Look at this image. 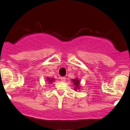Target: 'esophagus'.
Wrapping results in <instances>:
<instances>
[{
	"instance_id": "34e87169",
	"label": "esophagus",
	"mask_w": 130,
	"mask_h": 130,
	"mask_svg": "<svg viewBox=\"0 0 130 130\" xmlns=\"http://www.w3.org/2000/svg\"><path fill=\"white\" fill-rule=\"evenodd\" d=\"M60 79H61V81H62V82H65V81H66V77H62L60 78Z\"/></svg>"
}]
</instances>
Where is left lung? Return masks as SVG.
<instances>
[{"mask_svg":"<svg viewBox=\"0 0 130 130\" xmlns=\"http://www.w3.org/2000/svg\"><path fill=\"white\" fill-rule=\"evenodd\" d=\"M72 81L73 82L74 85H75V87H74V90H77V89H79L80 86V82L77 79H72Z\"/></svg>","mask_w":130,"mask_h":130,"instance_id":"8db88e82","label":"left lung"}]
</instances>
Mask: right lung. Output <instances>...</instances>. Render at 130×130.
<instances>
[{"label": "right lung", "mask_w": 130, "mask_h": 130, "mask_svg": "<svg viewBox=\"0 0 130 130\" xmlns=\"http://www.w3.org/2000/svg\"><path fill=\"white\" fill-rule=\"evenodd\" d=\"M46 79H47L46 80H47V81L48 82V83L50 84V83H52V82H53V80H54V79H53V78L51 79V78H49V77H48V78H46Z\"/></svg>", "instance_id": "1"}]
</instances>
